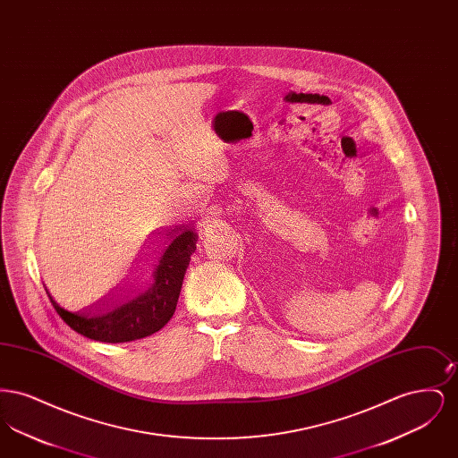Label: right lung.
<instances>
[{
    "mask_svg": "<svg viewBox=\"0 0 458 458\" xmlns=\"http://www.w3.org/2000/svg\"><path fill=\"white\" fill-rule=\"evenodd\" d=\"M196 242L194 230H185L183 225L161 232L156 247V267L142 292L135 293L131 290L133 297H108L103 302L73 312L51 302L68 327L90 340L123 344L149 336L174 316Z\"/></svg>",
    "mask_w": 458,
    "mask_h": 458,
    "instance_id": "right-lung-1",
    "label": "right lung"
}]
</instances>
